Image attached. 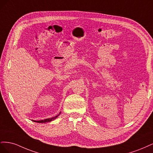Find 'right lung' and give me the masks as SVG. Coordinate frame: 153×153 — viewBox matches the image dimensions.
<instances>
[{"instance_id": "obj_1", "label": "right lung", "mask_w": 153, "mask_h": 153, "mask_svg": "<svg viewBox=\"0 0 153 153\" xmlns=\"http://www.w3.org/2000/svg\"><path fill=\"white\" fill-rule=\"evenodd\" d=\"M60 114H61V112L59 113V114H58L57 115H56V116H55V117H51V118H48V119H44V120H41V121H34V120H32V121L36 122V123H45L50 122V121H53L54 119H56Z\"/></svg>"}]
</instances>
